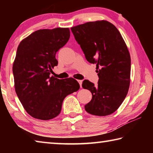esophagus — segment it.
Masks as SVG:
<instances>
[{
  "label": "esophagus",
  "instance_id": "1",
  "mask_svg": "<svg viewBox=\"0 0 153 153\" xmlns=\"http://www.w3.org/2000/svg\"><path fill=\"white\" fill-rule=\"evenodd\" d=\"M77 82H79V86H80V87H81V88H82V80H77Z\"/></svg>",
  "mask_w": 153,
  "mask_h": 153
}]
</instances>
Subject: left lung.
<instances>
[{
    "mask_svg": "<svg viewBox=\"0 0 153 153\" xmlns=\"http://www.w3.org/2000/svg\"><path fill=\"white\" fill-rule=\"evenodd\" d=\"M86 60L97 65L99 77L94 85L87 79L82 87L91 92V101L85 105L88 113L106 116L120 107L128 94L131 59L120 32L107 21L88 22L71 28Z\"/></svg>",
    "mask_w": 153,
    "mask_h": 153,
    "instance_id": "8db88e82",
    "label": "left lung"
}]
</instances>
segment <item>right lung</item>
I'll use <instances>...</instances> for the list:
<instances>
[{
	"instance_id": "add662e5",
	"label": "right lung",
	"mask_w": 153,
	"mask_h": 153,
	"mask_svg": "<svg viewBox=\"0 0 153 153\" xmlns=\"http://www.w3.org/2000/svg\"><path fill=\"white\" fill-rule=\"evenodd\" d=\"M69 37V28L39 30L18 46L13 65L15 92L25 110L36 119L56 117L64 98L79 89V83L72 77L51 76L52 69L58 65L56 53Z\"/></svg>"
}]
</instances>
